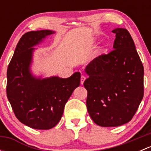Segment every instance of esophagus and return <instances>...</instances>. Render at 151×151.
<instances>
[{
    "mask_svg": "<svg viewBox=\"0 0 151 151\" xmlns=\"http://www.w3.org/2000/svg\"><path fill=\"white\" fill-rule=\"evenodd\" d=\"M85 79H86V77H85V76H82L81 79H80V83H81V85H83V83H84Z\"/></svg>",
    "mask_w": 151,
    "mask_h": 151,
    "instance_id": "34e87169",
    "label": "esophagus"
}]
</instances>
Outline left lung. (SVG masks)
Returning <instances> with one entry per match:
<instances>
[{"instance_id":"8db88e82","label":"left lung","mask_w":151,"mask_h":151,"mask_svg":"<svg viewBox=\"0 0 151 151\" xmlns=\"http://www.w3.org/2000/svg\"><path fill=\"white\" fill-rule=\"evenodd\" d=\"M113 50L90 62L85 71L86 106L94 123L103 127L129 122L144 94V68L126 29L117 28Z\"/></svg>"}]
</instances>
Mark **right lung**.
<instances>
[{
  "label": "right lung",
  "mask_w": 151,
  "mask_h": 151,
  "mask_svg": "<svg viewBox=\"0 0 151 151\" xmlns=\"http://www.w3.org/2000/svg\"><path fill=\"white\" fill-rule=\"evenodd\" d=\"M55 32L30 31L21 37L7 69V98L17 118L29 127L47 130L55 126L64 106L76 88L81 74L68 78L58 76L42 78L31 72L35 46Z\"/></svg>",
  "instance_id": "right-lung-1"
}]
</instances>
